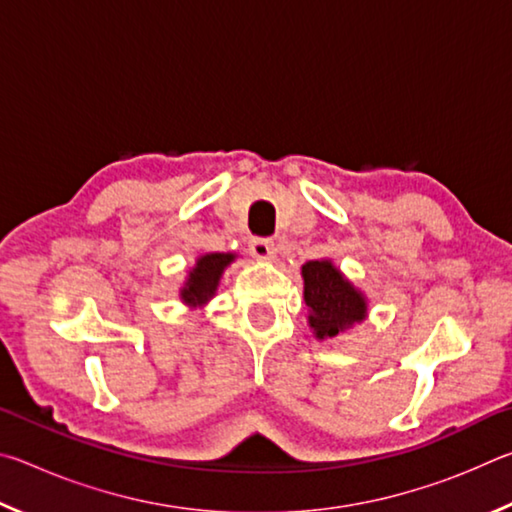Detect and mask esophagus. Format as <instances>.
Instances as JSON below:
<instances>
[{
    "mask_svg": "<svg viewBox=\"0 0 512 512\" xmlns=\"http://www.w3.org/2000/svg\"><path fill=\"white\" fill-rule=\"evenodd\" d=\"M250 253H253V257L257 259H275V244L271 239H262V237H255L250 239Z\"/></svg>",
    "mask_w": 512,
    "mask_h": 512,
    "instance_id": "esophagus-1",
    "label": "esophagus"
}]
</instances>
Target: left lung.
Returning a JSON list of instances; mask_svg holds the SVG:
<instances>
[{
    "label": "left lung",
    "instance_id": "obj_1",
    "mask_svg": "<svg viewBox=\"0 0 512 512\" xmlns=\"http://www.w3.org/2000/svg\"><path fill=\"white\" fill-rule=\"evenodd\" d=\"M309 325L318 339L336 336L345 327L366 318V300L345 280L332 262H307L302 266Z\"/></svg>",
    "mask_w": 512,
    "mask_h": 512
}]
</instances>
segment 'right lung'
<instances>
[{
  "label": "right lung",
  "mask_w": 512,
  "mask_h": 512,
  "mask_svg": "<svg viewBox=\"0 0 512 512\" xmlns=\"http://www.w3.org/2000/svg\"><path fill=\"white\" fill-rule=\"evenodd\" d=\"M232 259H235V255L230 253H212L198 259L196 268L189 273V280L183 293H180L187 305H203V302L214 296L223 268L228 266Z\"/></svg>",
  "instance_id": "1"
}]
</instances>
